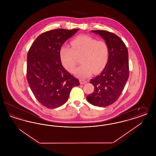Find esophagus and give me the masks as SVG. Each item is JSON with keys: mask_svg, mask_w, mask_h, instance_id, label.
<instances>
[{"mask_svg": "<svg viewBox=\"0 0 156 156\" xmlns=\"http://www.w3.org/2000/svg\"><path fill=\"white\" fill-rule=\"evenodd\" d=\"M80 83H81V84H84V83H85L87 82V81H84V80H80Z\"/></svg>", "mask_w": 156, "mask_h": 156, "instance_id": "esophagus-1", "label": "esophagus"}]
</instances>
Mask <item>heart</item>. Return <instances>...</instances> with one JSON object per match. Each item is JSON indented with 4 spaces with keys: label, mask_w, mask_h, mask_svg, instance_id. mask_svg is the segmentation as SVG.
Here are the masks:
<instances>
[{
    "label": "heart",
    "mask_w": 156,
    "mask_h": 156,
    "mask_svg": "<svg viewBox=\"0 0 156 156\" xmlns=\"http://www.w3.org/2000/svg\"><path fill=\"white\" fill-rule=\"evenodd\" d=\"M72 48L64 45L59 50L62 65L68 71L73 73L77 64V57H81V66L76 68V76L86 78L93 73L98 74L106 67L109 57V48L104 40L82 34L71 41Z\"/></svg>",
    "instance_id": "1"
}]
</instances>
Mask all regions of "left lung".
I'll use <instances>...</instances> for the list:
<instances>
[{"instance_id": "left-lung-1", "label": "left lung", "mask_w": 156, "mask_h": 156, "mask_svg": "<svg viewBox=\"0 0 156 156\" xmlns=\"http://www.w3.org/2000/svg\"><path fill=\"white\" fill-rule=\"evenodd\" d=\"M105 40L109 48L106 67L90 80L94 91L87 101L94 106L105 107L115 103L120 96L129 76L128 51L122 40L115 34L105 30H92Z\"/></svg>"}]
</instances>
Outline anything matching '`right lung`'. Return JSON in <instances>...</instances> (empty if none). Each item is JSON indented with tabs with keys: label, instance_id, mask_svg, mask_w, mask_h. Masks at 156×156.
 <instances>
[{
	"label": "right lung",
	"instance_id": "right-lung-1",
	"mask_svg": "<svg viewBox=\"0 0 156 156\" xmlns=\"http://www.w3.org/2000/svg\"><path fill=\"white\" fill-rule=\"evenodd\" d=\"M79 29H58L40 34L27 54V80L37 101L47 108L65 104L71 89L79 80L62 66L59 50L68 38Z\"/></svg>",
	"mask_w": 156,
	"mask_h": 156
}]
</instances>
